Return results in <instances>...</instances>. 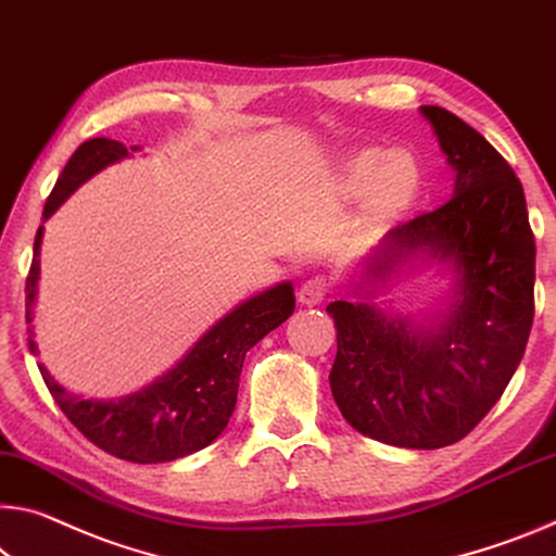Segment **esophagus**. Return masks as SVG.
Returning a JSON list of instances; mask_svg holds the SVG:
<instances>
[{"label":"esophagus","instance_id":"esophagus-1","mask_svg":"<svg viewBox=\"0 0 556 556\" xmlns=\"http://www.w3.org/2000/svg\"><path fill=\"white\" fill-rule=\"evenodd\" d=\"M329 292H331V281L321 277V275H316V277H309V279L302 281V287H299L296 296H299V302H302V304L314 306V304H321L324 296Z\"/></svg>","mask_w":556,"mask_h":556}]
</instances>
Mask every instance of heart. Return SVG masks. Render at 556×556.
<instances>
[{
  "label": "heart",
  "instance_id": "obj_1",
  "mask_svg": "<svg viewBox=\"0 0 556 556\" xmlns=\"http://www.w3.org/2000/svg\"><path fill=\"white\" fill-rule=\"evenodd\" d=\"M368 180H371V198L376 205H395L408 195L413 182H416V165L405 153H393L383 157L381 163H378V153L374 151L361 153L349 163L346 182L349 188L358 190Z\"/></svg>",
  "mask_w": 556,
  "mask_h": 556
}]
</instances>
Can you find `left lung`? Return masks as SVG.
<instances>
[{"instance_id":"obj_1","label":"left lung","mask_w":556,"mask_h":556,"mask_svg":"<svg viewBox=\"0 0 556 556\" xmlns=\"http://www.w3.org/2000/svg\"><path fill=\"white\" fill-rule=\"evenodd\" d=\"M455 170L453 198L386 237L371 275L413 252L453 262L460 302L435 331H413L371 304L333 302L329 381L358 433L395 447L453 445L488 416L525 356L534 319V235L522 182L455 113L422 105Z\"/></svg>"}]
</instances>
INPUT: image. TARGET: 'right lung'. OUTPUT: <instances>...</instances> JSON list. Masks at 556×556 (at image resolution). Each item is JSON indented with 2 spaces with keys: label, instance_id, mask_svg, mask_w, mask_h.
<instances>
[{
  "label": "right lung",
  "instance_id": "obj_1",
  "mask_svg": "<svg viewBox=\"0 0 556 556\" xmlns=\"http://www.w3.org/2000/svg\"><path fill=\"white\" fill-rule=\"evenodd\" d=\"M126 155V146L109 138H91L78 146L43 205V219L54 215L93 173ZM41 232L43 227L34 237V260L26 275V324H31L37 296ZM292 312V285H279L250 299L215 324L173 371L121 401H84L61 389L43 366L39 371L64 416L101 451L130 463H170L198 453L223 433L237 403L244 354ZM29 349L37 354L31 329Z\"/></svg>",
  "mask_w": 556,
  "mask_h": 556
}]
</instances>
